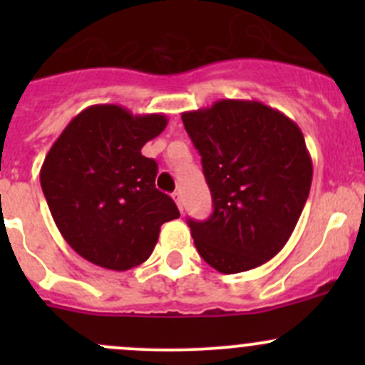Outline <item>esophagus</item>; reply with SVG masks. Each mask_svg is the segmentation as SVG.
Instances as JSON below:
<instances>
[{"instance_id":"esophagus-1","label":"esophagus","mask_w":365,"mask_h":365,"mask_svg":"<svg viewBox=\"0 0 365 365\" xmlns=\"http://www.w3.org/2000/svg\"><path fill=\"white\" fill-rule=\"evenodd\" d=\"M173 200L176 201V206H178L180 212H183V200H182V194H180L178 190H176V192L173 194Z\"/></svg>"}]
</instances>
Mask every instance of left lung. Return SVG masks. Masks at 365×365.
Wrapping results in <instances>:
<instances>
[{
  "mask_svg": "<svg viewBox=\"0 0 365 365\" xmlns=\"http://www.w3.org/2000/svg\"><path fill=\"white\" fill-rule=\"evenodd\" d=\"M182 120L213 200L208 220L189 219L197 252L220 274L261 267L289 240L311 190L300 127L263 102L233 98Z\"/></svg>",
  "mask_w": 365,
  "mask_h": 365,
  "instance_id": "left-lung-1",
  "label": "left lung"
}]
</instances>
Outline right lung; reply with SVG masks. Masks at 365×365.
Returning a JSON list of instances; mask_svg holds the SVG:
<instances>
[{
    "label": "right lung",
    "mask_w": 365,
    "mask_h": 365,
    "mask_svg": "<svg viewBox=\"0 0 365 365\" xmlns=\"http://www.w3.org/2000/svg\"><path fill=\"white\" fill-rule=\"evenodd\" d=\"M165 125V114L97 104L51 146L40 169L43 196L61 237L90 263L116 272L145 263L162 224L180 217L155 189L157 162L141 153Z\"/></svg>",
    "instance_id": "obj_1"
}]
</instances>
